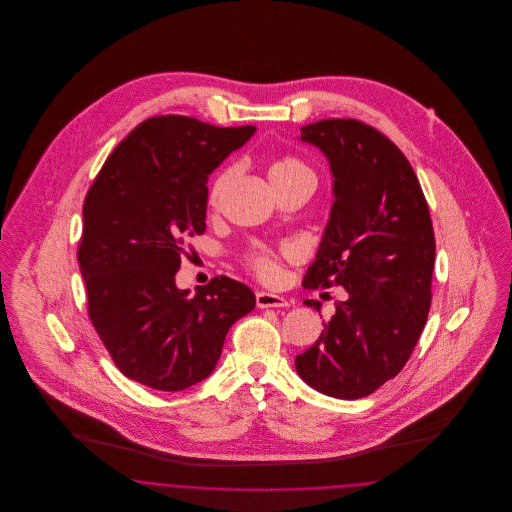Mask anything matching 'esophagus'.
Returning <instances> with one entry per match:
<instances>
[{"label": "esophagus", "instance_id": "esophagus-1", "mask_svg": "<svg viewBox=\"0 0 512 512\" xmlns=\"http://www.w3.org/2000/svg\"><path fill=\"white\" fill-rule=\"evenodd\" d=\"M255 301H257V307H261V309H268V307L278 309V307H288L290 305L282 295L268 292H257Z\"/></svg>", "mask_w": 512, "mask_h": 512}]
</instances>
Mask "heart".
Instances as JSON below:
<instances>
[{
  "instance_id": "heart-1",
  "label": "heart",
  "mask_w": 512,
  "mask_h": 512,
  "mask_svg": "<svg viewBox=\"0 0 512 512\" xmlns=\"http://www.w3.org/2000/svg\"><path fill=\"white\" fill-rule=\"evenodd\" d=\"M236 176V167H224L222 171L215 176V180L211 182L209 188V205L213 209H217L222 201V197L226 194L230 182ZM268 178L272 182L274 188H282L286 184H292L297 180H309L315 182V171L299 157L295 155H280L276 157L270 167H268ZM293 249L290 245H284L280 249H272V247H255L253 251H249L245 255V263L249 270L263 282H274L280 276V263L282 257H292Z\"/></svg>"
}]
</instances>
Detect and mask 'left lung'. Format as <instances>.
I'll return each mask as SVG.
<instances>
[{"label": "left lung", "instance_id": "1", "mask_svg": "<svg viewBox=\"0 0 512 512\" xmlns=\"http://www.w3.org/2000/svg\"><path fill=\"white\" fill-rule=\"evenodd\" d=\"M334 174L330 220L303 286H343L336 315L305 353L297 374L338 399H361L407 365L432 303L436 238L420 182L401 149L355 119L301 128ZM309 307L320 303L307 299Z\"/></svg>", "mask_w": 512, "mask_h": 512}]
</instances>
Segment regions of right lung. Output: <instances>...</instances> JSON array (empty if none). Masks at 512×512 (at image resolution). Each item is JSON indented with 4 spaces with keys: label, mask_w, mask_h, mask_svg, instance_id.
I'll use <instances>...</instances> for the list:
<instances>
[{
    "label": "right lung",
    "mask_w": 512,
    "mask_h": 512,
    "mask_svg": "<svg viewBox=\"0 0 512 512\" xmlns=\"http://www.w3.org/2000/svg\"><path fill=\"white\" fill-rule=\"evenodd\" d=\"M255 126L182 115L140 122L107 157L84 199L78 265L88 317L117 368L159 391H180L217 366L230 326L255 309L238 280L215 276L195 295L174 274L205 232L209 174Z\"/></svg>",
    "instance_id": "right-lung-1"
}]
</instances>
